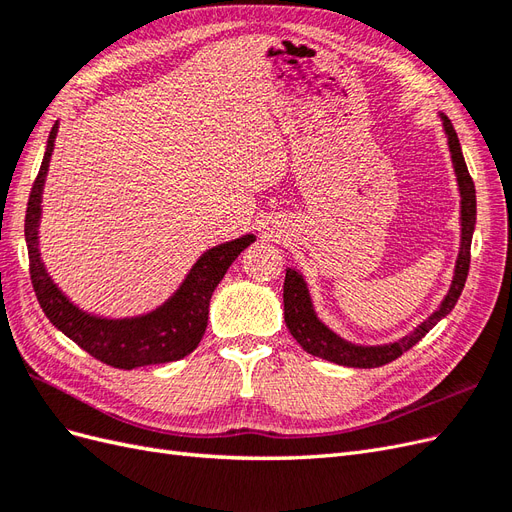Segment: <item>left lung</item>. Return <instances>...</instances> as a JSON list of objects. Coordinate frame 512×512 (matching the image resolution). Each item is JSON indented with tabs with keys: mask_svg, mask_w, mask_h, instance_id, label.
<instances>
[{
	"mask_svg": "<svg viewBox=\"0 0 512 512\" xmlns=\"http://www.w3.org/2000/svg\"><path fill=\"white\" fill-rule=\"evenodd\" d=\"M442 121L448 136V147H451V153H453V164H455L459 192H461V247H459V258L455 265L451 290H448V294L436 312H433L423 324H418L410 335L401 337L399 342L386 344V346H354V344H348L346 339L337 337L331 329L324 327V324L316 318L303 277L297 271L286 269L284 320L292 337L297 339V342L303 346V350H307L309 354L320 356V359L337 363V365H346V367H361V369L382 367L386 363L399 359L401 354L408 352L412 346L421 342V339L436 327L446 314H451V309L455 307L463 286H466L468 271H470V245H472L474 224H476V190H474V181L468 173L466 160H463L461 145H459L453 123L446 115H442Z\"/></svg>",
	"mask_w": 512,
	"mask_h": 512,
	"instance_id": "8db88e82",
	"label": "left lung"
}]
</instances>
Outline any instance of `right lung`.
<instances>
[{
    "instance_id": "right-lung-1",
    "label": "right lung",
    "mask_w": 512,
    "mask_h": 512,
    "mask_svg": "<svg viewBox=\"0 0 512 512\" xmlns=\"http://www.w3.org/2000/svg\"><path fill=\"white\" fill-rule=\"evenodd\" d=\"M57 123L49 134V143L42 158L38 177L32 185L25 211V241L29 254V275L42 312L55 327L79 344L94 359L117 367L134 369L143 365H160L179 361L188 356L205 335L209 320L211 294L222 282L224 273L247 245L254 243V235L222 243L205 252L185 277L181 288L156 312L126 320H106L81 312L74 307L46 275L38 254V220L40 196L46 177V168L53 153Z\"/></svg>"
}]
</instances>
